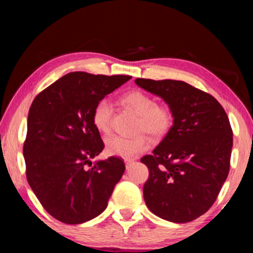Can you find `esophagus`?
<instances>
[{"instance_id": "34e87169", "label": "esophagus", "mask_w": 253, "mask_h": 253, "mask_svg": "<svg viewBox=\"0 0 253 253\" xmlns=\"http://www.w3.org/2000/svg\"><path fill=\"white\" fill-rule=\"evenodd\" d=\"M124 162H126V168H129L130 166L133 164V160H130V159H126V160H124Z\"/></svg>"}]
</instances>
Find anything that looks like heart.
I'll return each instance as SVG.
<instances>
[{
    "mask_svg": "<svg viewBox=\"0 0 253 253\" xmlns=\"http://www.w3.org/2000/svg\"><path fill=\"white\" fill-rule=\"evenodd\" d=\"M124 105L139 115L137 132H146L153 138H161L171 130L175 121L174 110L168 103H158L153 96L139 89H133L121 98ZM112 103L101 99L92 113V122L100 132L107 133L112 122ZM150 147V141L143 134L123 137L112 134L106 138V151L110 155L133 159Z\"/></svg>",
    "mask_w": 253,
    "mask_h": 253,
    "instance_id": "obj_1",
    "label": "heart"
}]
</instances>
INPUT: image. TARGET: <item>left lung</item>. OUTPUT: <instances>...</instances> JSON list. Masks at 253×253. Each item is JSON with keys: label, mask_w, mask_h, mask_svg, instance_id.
Here are the masks:
<instances>
[{"label": "left lung", "mask_w": 253, "mask_h": 253, "mask_svg": "<svg viewBox=\"0 0 253 253\" xmlns=\"http://www.w3.org/2000/svg\"><path fill=\"white\" fill-rule=\"evenodd\" d=\"M136 84L161 96L175 113L171 130L140 159L150 171L145 203L161 219L190 222L212 207L229 174V119L214 96L185 82L137 78Z\"/></svg>", "instance_id": "obj_1"}]
</instances>
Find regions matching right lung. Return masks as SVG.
<instances>
[{
  "label": "right lung",
  "instance_id": "right-lung-1",
  "mask_svg": "<svg viewBox=\"0 0 253 253\" xmlns=\"http://www.w3.org/2000/svg\"><path fill=\"white\" fill-rule=\"evenodd\" d=\"M129 79L70 72L41 91L30 107L23 147L26 178L43 209L61 222L79 224L101 214L122 177V158L92 164L105 147L92 113Z\"/></svg>",
  "mask_w": 253,
  "mask_h": 253
}]
</instances>
